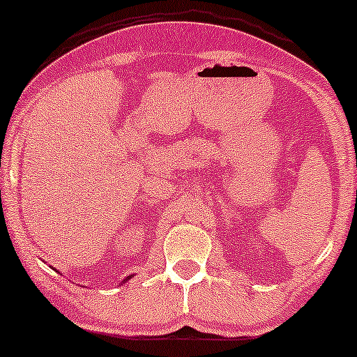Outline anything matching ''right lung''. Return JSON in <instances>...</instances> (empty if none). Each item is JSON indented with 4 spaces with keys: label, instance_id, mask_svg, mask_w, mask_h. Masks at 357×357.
<instances>
[{
    "label": "right lung",
    "instance_id": "right-lung-1",
    "mask_svg": "<svg viewBox=\"0 0 357 357\" xmlns=\"http://www.w3.org/2000/svg\"><path fill=\"white\" fill-rule=\"evenodd\" d=\"M53 270H55V268H53ZM55 271H56V270H55ZM58 273H60V271H58ZM133 276H135V275H130V276H126V278H125V280H123V281H121V282H126V281H128V280H131V278H133Z\"/></svg>",
    "mask_w": 357,
    "mask_h": 357
}]
</instances>
